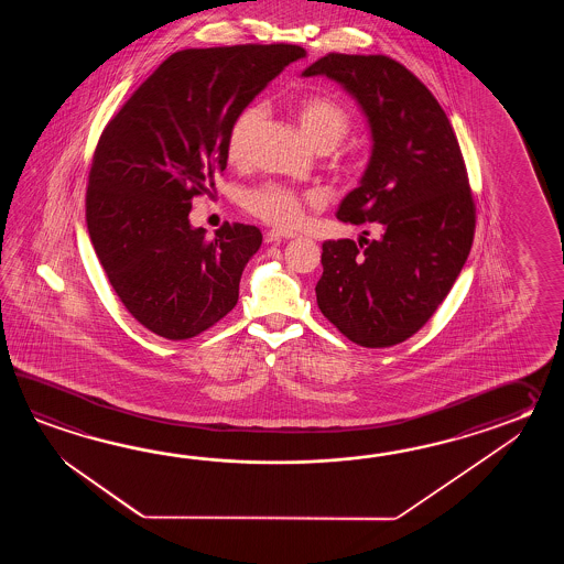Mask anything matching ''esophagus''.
<instances>
[{"label":"esophagus","instance_id":"1","mask_svg":"<svg viewBox=\"0 0 564 564\" xmlns=\"http://www.w3.org/2000/svg\"><path fill=\"white\" fill-rule=\"evenodd\" d=\"M294 238H299V234L286 231V229H270V231L265 234V240L268 241L294 240Z\"/></svg>","mask_w":564,"mask_h":564}]
</instances>
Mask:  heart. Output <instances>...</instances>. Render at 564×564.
<instances>
[{"label": "heart", "instance_id": "b5f03b06", "mask_svg": "<svg viewBox=\"0 0 564 564\" xmlns=\"http://www.w3.org/2000/svg\"><path fill=\"white\" fill-rule=\"evenodd\" d=\"M296 117L304 137L321 153L333 151L336 144L347 139L352 129L350 110L333 96L311 95L300 98ZM264 120L265 107L262 102H250L234 117L226 137V155L234 165H241L250 159L253 139ZM316 204L318 197L314 193L296 192L276 181H265L262 185L246 189L241 195V205L252 216L280 228L299 226L306 209Z\"/></svg>", "mask_w": 564, "mask_h": 564}]
</instances>
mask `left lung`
Returning a JSON list of instances; mask_svg holds the SVG:
<instances>
[{"label":"left lung","instance_id":"8db88e82","mask_svg":"<svg viewBox=\"0 0 564 564\" xmlns=\"http://www.w3.org/2000/svg\"><path fill=\"white\" fill-rule=\"evenodd\" d=\"M316 74L352 93L371 122V163L336 217L379 234L324 241L316 302L348 340L393 347L432 318L468 260V169L444 108L401 62L330 52L304 70Z\"/></svg>","mask_w":564,"mask_h":564}]
</instances>
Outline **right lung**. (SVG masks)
I'll list each match as a JSON object with an SVG mask.
<instances>
[{
    "label": "right lung",
    "instance_id": "add662e5",
    "mask_svg": "<svg viewBox=\"0 0 564 564\" xmlns=\"http://www.w3.org/2000/svg\"><path fill=\"white\" fill-rule=\"evenodd\" d=\"M304 54L294 44L181 50L108 120L88 173L86 228L122 306L151 333L193 338L238 304L262 231L226 221L207 238L189 224L193 197L228 165L234 117Z\"/></svg>",
    "mask_w": 564,
    "mask_h": 564
}]
</instances>
